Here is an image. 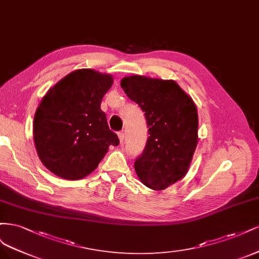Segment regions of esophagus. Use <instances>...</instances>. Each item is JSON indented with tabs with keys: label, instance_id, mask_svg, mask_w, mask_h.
<instances>
[{
	"label": "esophagus",
	"instance_id": "34e87169",
	"mask_svg": "<svg viewBox=\"0 0 259 259\" xmlns=\"http://www.w3.org/2000/svg\"><path fill=\"white\" fill-rule=\"evenodd\" d=\"M118 139H119L120 144H122L123 143V140H124V133L122 131L118 132Z\"/></svg>",
	"mask_w": 259,
	"mask_h": 259
}]
</instances>
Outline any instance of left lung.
<instances>
[{
    "instance_id": "1",
    "label": "left lung",
    "mask_w": 259,
    "mask_h": 259,
    "mask_svg": "<svg viewBox=\"0 0 259 259\" xmlns=\"http://www.w3.org/2000/svg\"><path fill=\"white\" fill-rule=\"evenodd\" d=\"M120 86L147 120L149 137L135 162L137 175L148 188L163 190L188 172L198 144L197 106L172 79L131 75Z\"/></svg>"
}]
</instances>
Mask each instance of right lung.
I'll use <instances>...</instances> for the list:
<instances>
[{
    "mask_svg": "<svg viewBox=\"0 0 259 259\" xmlns=\"http://www.w3.org/2000/svg\"><path fill=\"white\" fill-rule=\"evenodd\" d=\"M111 74L93 69L71 72L41 98L33 121L36 153L61 179H84L97 169L117 135L110 130L101 102L113 85Z\"/></svg>",
    "mask_w": 259,
    "mask_h": 259,
    "instance_id": "obj_1",
    "label": "right lung"
}]
</instances>
